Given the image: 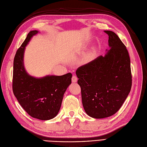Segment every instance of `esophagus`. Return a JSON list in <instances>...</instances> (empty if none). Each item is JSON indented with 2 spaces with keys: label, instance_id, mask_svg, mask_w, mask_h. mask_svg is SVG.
<instances>
[{
  "label": "esophagus",
  "instance_id": "1",
  "mask_svg": "<svg viewBox=\"0 0 147 147\" xmlns=\"http://www.w3.org/2000/svg\"><path fill=\"white\" fill-rule=\"evenodd\" d=\"M78 81V78L76 76H73V77H72V82L73 83H76Z\"/></svg>",
  "mask_w": 147,
  "mask_h": 147
}]
</instances>
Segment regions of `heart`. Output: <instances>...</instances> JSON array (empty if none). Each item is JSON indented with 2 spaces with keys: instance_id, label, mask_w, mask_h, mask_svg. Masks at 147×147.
Wrapping results in <instances>:
<instances>
[{
  "instance_id": "obj_1",
  "label": "heart",
  "mask_w": 147,
  "mask_h": 147,
  "mask_svg": "<svg viewBox=\"0 0 147 147\" xmlns=\"http://www.w3.org/2000/svg\"><path fill=\"white\" fill-rule=\"evenodd\" d=\"M92 57H93V55L92 54H90L88 56H87L86 58V61H88L90 60H91V59H92Z\"/></svg>"
}]
</instances>
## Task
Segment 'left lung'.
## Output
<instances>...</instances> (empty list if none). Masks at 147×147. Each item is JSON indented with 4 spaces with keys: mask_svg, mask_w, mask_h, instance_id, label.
Listing matches in <instances>:
<instances>
[{
    "mask_svg": "<svg viewBox=\"0 0 147 147\" xmlns=\"http://www.w3.org/2000/svg\"><path fill=\"white\" fill-rule=\"evenodd\" d=\"M109 35V50L76 71L81 87L83 108L95 119L110 117L119 110L132 85L130 59L126 46L112 31Z\"/></svg>",
    "mask_w": 147,
    "mask_h": 147,
    "instance_id": "obj_1",
    "label": "left lung"
}]
</instances>
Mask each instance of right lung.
I'll return each mask as SVG.
<instances>
[{"instance_id": "add662e5", "label": "right lung", "mask_w": 147, "mask_h": 147, "mask_svg": "<svg viewBox=\"0 0 147 147\" xmlns=\"http://www.w3.org/2000/svg\"><path fill=\"white\" fill-rule=\"evenodd\" d=\"M38 33L37 30L30 32L16 52L14 59L12 90L28 114L45 121L58 114L64 93L71 83L72 74L36 78L27 73L24 65V51L32 37Z\"/></svg>"}]
</instances>
